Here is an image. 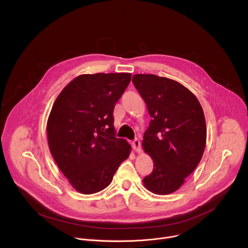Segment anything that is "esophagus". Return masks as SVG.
<instances>
[{
    "label": "esophagus",
    "instance_id": "1",
    "mask_svg": "<svg viewBox=\"0 0 248 248\" xmlns=\"http://www.w3.org/2000/svg\"><path fill=\"white\" fill-rule=\"evenodd\" d=\"M140 147H141V144H140V140L136 139V140L132 141V148H133V150L140 152Z\"/></svg>",
    "mask_w": 248,
    "mask_h": 248
}]
</instances>
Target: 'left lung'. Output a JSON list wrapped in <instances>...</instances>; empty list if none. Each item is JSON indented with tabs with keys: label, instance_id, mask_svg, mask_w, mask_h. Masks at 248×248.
<instances>
[{
	"label": "left lung",
	"instance_id": "obj_1",
	"mask_svg": "<svg viewBox=\"0 0 248 248\" xmlns=\"http://www.w3.org/2000/svg\"><path fill=\"white\" fill-rule=\"evenodd\" d=\"M132 83L152 118L142 147L154 165L143 184L154 194H171L202 159L207 140L204 111L196 96L174 80L136 74Z\"/></svg>",
	"mask_w": 248,
	"mask_h": 248
}]
</instances>
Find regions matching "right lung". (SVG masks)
Returning a JSON list of instances; mask_svg holds the SVG:
<instances>
[{
    "instance_id": "right-lung-1",
    "label": "right lung",
    "mask_w": 248,
    "mask_h": 248,
    "mask_svg": "<svg viewBox=\"0 0 248 248\" xmlns=\"http://www.w3.org/2000/svg\"><path fill=\"white\" fill-rule=\"evenodd\" d=\"M129 73L80 75L55 100L47 121L50 152L72 187L94 194L108 187L130 145L117 139L114 108Z\"/></svg>"
}]
</instances>
